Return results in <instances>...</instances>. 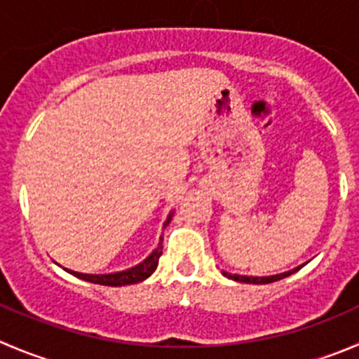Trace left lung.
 <instances>
[{
	"instance_id": "1",
	"label": "left lung",
	"mask_w": 359,
	"mask_h": 359,
	"mask_svg": "<svg viewBox=\"0 0 359 359\" xmlns=\"http://www.w3.org/2000/svg\"><path fill=\"white\" fill-rule=\"evenodd\" d=\"M298 268H300V266H298ZM298 268H294V270H290V272L279 273V276H272V277H247V276H233V273H228V272H222V276L228 277V279H231V280H236V283H245V284H270V283H276V280L284 279V277H290L291 273L297 272Z\"/></svg>"
}]
</instances>
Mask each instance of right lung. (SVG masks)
<instances>
[{
  "label": "right lung",
  "instance_id": "add662e5",
  "mask_svg": "<svg viewBox=\"0 0 359 359\" xmlns=\"http://www.w3.org/2000/svg\"><path fill=\"white\" fill-rule=\"evenodd\" d=\"M170 222V219L166 221V224ZM163 254V247L159 245L158 249L152 250L151 256L144 261V263L137 264V266L130 268V270H124V272H117V273H107V276H89V273H79V272H73V270H68L72 276L79 277V279L87 280V283H93V284H100V286H128V284H137L142 283V280L147 279L152 272L156 270L158 266V261L159 256Z\"/></svg>",
  "mask_w": 359,
  "mask_h": 359
}]
</instances>
